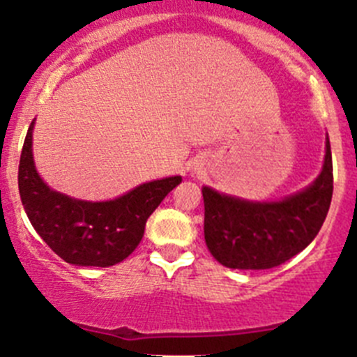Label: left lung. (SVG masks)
Here are the masks:
<instances>
[{
    "label": "left lung",
    "mask_w": 357,
    "mask_h": 357,
    "mask_svg": "<svg viewBox=\"0 0 357 357\" xmlns=\"http://www.w3.org/2000/svg\"><path fill=\"white\" fill-rule=\"evenodd\" d=\"M204 239L220 264L269 269L298 255L321 231L333 197L331 146L312 186L280 202H248L204 186Z\"/></svg>",
    "instance_id": "obj_1"
}]
</instances>
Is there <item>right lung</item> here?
<instances>
[{"mask_svg":"<svg viewBox=\"0 0 357 357\" xmlns=\"http://www.w3.org/2000/svg\"><path fill=\"white\" fill-rule=\"evenodd\" d=\"M33 125L19 162V194L35 231L68 264L107 268L121 262L137 248L148 218L181 178L144 183L114 201H75L52 192L35 171Z\"/></svg>","mask_w":357,"mask_h":357,"instance_id":"1","label":"right lung"}]
</instances>
